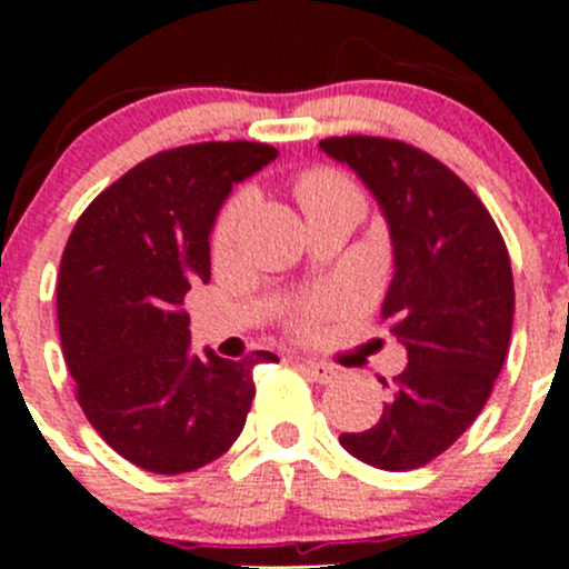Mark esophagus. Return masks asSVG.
<instances>
[{
	"mask_svg": "<svg viewBox=\"0 0 569 569\" xmlns=\"http://www.w3.org/2000/svg\"><path fill=\"white\" fill-rule=\"evenodd\" d=\"M302 369H306L308 375L313 377V380L321 382V386L338 380V369H336V366H330V363H319V360H302Z\"/></svg>",
	"mask_w": 569,
	"mask_h": 569,
	"instance_id": "obj_1",
	"label": "esophagus"
}]
</instances>
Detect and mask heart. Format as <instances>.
<instances>
[{"label": "heart", "mask_w": 569, "mask_h": 569, "mask_svg": "<svg viewBox=\"0 0 569 569\" xmlns=\"http://www.w3.org/2000/svg\"><path fill=\"white\" fill-rule=\"evenodd\" d=\"M349 183L343 181L341 176L336 173H327V170H313V173H308L306 178L300 181V200L302 206L311 203V200L321 198V194H330L336 192V189H347ZM244 206H248V192L239 194V198L231 200V206H228L226 211H222L220 222H217V231H214V242L220 244H228L233 237V228H237L239 217H242ZM338 306V297H325V300L317 302V308H313V313H325V311H332V308Z\"/></svg>", "instance_id": "b5f03b06"}]
</instances>
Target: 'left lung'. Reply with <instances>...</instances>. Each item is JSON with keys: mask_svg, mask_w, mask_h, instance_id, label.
Masks as SVG:
<instances>
[{"mask_svg": "<svg viewBox=\"0 0 569 569\" xmlns=\"http://www.w3.org/2000/svg\"><path fill=\"white\" fill-rule=\"evenodd\" d=\"M319 148L380 203L393 248L382 325L407 349L380 421L338 440L375 468H421L476 421L507 360L515 317L507 244L468 183L429 153L363 134Z\"/></svg>", "mask_w": 569, "mask_h": 569, "instance_id": "8db88e82", "label": "left lung"}]
</instances>
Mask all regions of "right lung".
<instances>
[{
  "mask_svg": "<svg viewBox=\"0 0 569 569\" xmlns=\"http://www.w3.org/2000/svg\"><path fill=\"white\" fill-rule=\"evenodd\" d=\"M263 142H198L146 159L84 209L57 278L62 355L96 432L137 468L189 473L231 449L256 396L244 360L189 347L183 295L211 278L209 239Z\"/></svg>",
  "mask_w": 569,
  "mask_h": 569,
  "instance_id": "add662e5",
  "label": "right lung"
}]
</instances>
